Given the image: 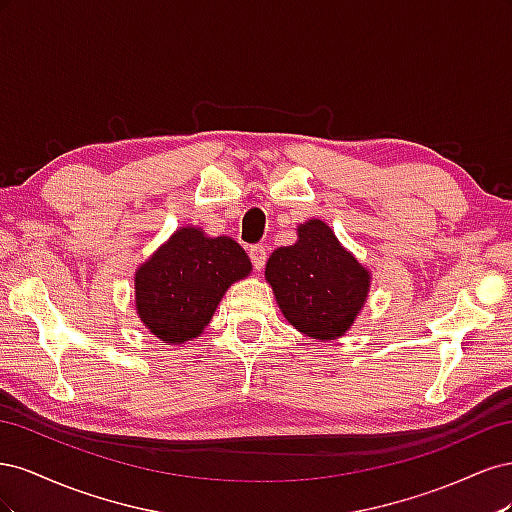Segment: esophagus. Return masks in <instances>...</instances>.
I'll return each instance as SVG.
<instances>
[{"instance_id": "obj_1", "label": "esophagus", "mask_w": 512, "mask_h": 512, "mask_svg": "<svg viewBox=\"0 0 512 512\" xmlns=\"http://www.w3.org/2000/svg\"><path fill=\"white\" fill-rule=\"evenodd\" d=\"M250 260H252V265H254L256 271H260L262 267H265V262H267L265 245H252L250 247Z\"/></svg>"}]
</instances>
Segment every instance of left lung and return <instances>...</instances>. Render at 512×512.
I'll list each match as a JSON object with an SVG mask.
<instances>
[{
    "label": "left lung",
    "mask_w": 512,
    "mask_h": 512,
    "mask_svg": "<svg viewBox=\"0 0 512 512\" xmlns=\"http://www.w3.org/2000/svg\"><path fill=\"white\" fill-rule=\"evenodd\" d=\"M265 280L294 329L312 339L342 337L361 314L371 271L318 218L297 226V243L269 256Z\"/></svg>",
    "instance_id": "obj_1"
}]
</instances>
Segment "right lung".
<instances>
[{
  "label": "right lung",
  "instance_id": "1",
  "mask_svg": "<svg viewBox=\"0 0 512 512\" xmlns=\"http://www.w3.org/2000/svg\"><path fill=\"white\" fill-rule=\"evenodd\" d=\"M250 273L252 262L235 239L181 226L136 267V314L162 344H185L200 337L226 290Z\"/></svg>",
  "mask_w": 512,
  "mask_h": 512
}]
</instances>
